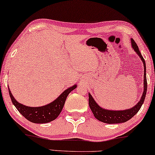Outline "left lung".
Returning a JSON list of instances; mask_svg holds the SVG:
<instances>
[{
  "label": "left lung",
  "mask_w": 155,
  "mask_h": 155,
  "mask_svg": "<svg viewBox=\"0 0 155 155\" xmlns=\"http://www.w3.org/2000/svg\"><path fill=\"white\" fill-rule=\"evenodd\" d=\"M131 44L132 47L135 52L138 54L140 58L143 61L144 65V91L142 95L140 100L138 103L134 107L130 108L129 109L122 110V111H111V110L104 109L103 108L99 107L97 104L94 99H93L90 93H89V106H90V109L92 110L94 117L99 120V121L109 124H120V123H124L128 121L130 118H132L135 114H136L143 105L144 100L145 99L146 92H147V78H146V65L145 59L143 58L140 51L139 48L135 43V41L133 39H131Z\"/></svg>",
  "instance_id": "1"
}]
</instances>
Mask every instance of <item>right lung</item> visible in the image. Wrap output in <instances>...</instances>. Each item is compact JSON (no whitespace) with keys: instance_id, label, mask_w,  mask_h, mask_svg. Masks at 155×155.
<instances>
[{"instance_id":"1","label":"right lung","mask_w":155,"mask_h":155,"mask_svg":"<svg viewBox=\"0 0 155 155\" xmlns=\"http://www.w3.org/2000/svg\"><path fill=\"white\" fill-rule=\"evenodd\" d=\"M77 85L75 84L71 87H69L65 90L56 100L48 104L39 107H27L19 103L12 96L10 89L9 94L12 104L25 118L35 124H46V123L52 121L58 117L62 111L63 106L65 104V99L68 96L69 93L74 89H75Z\"/></svg>"}]
</instances>
